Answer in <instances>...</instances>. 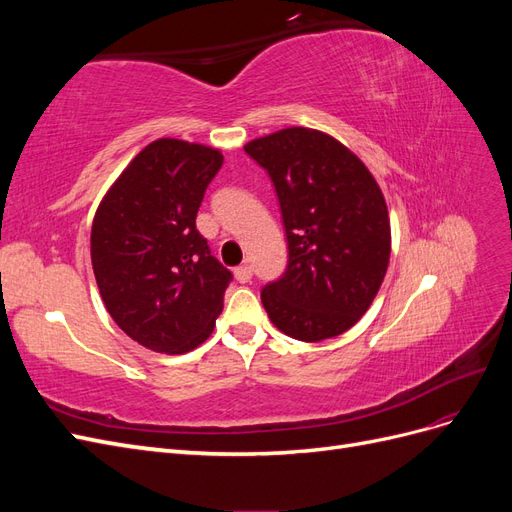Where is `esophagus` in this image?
I'll use <instances>...</instances> for the list:
<instances>
[{"instance_id": "34e87169", "label": "esophagus", "mask_w": 512, "mask_h": 512, "mask_svg": "<svg viewBox=\"0 0 512 512\" xmlns=\"http://www.w3.org/2000/svg\"><path fill=\"white\" fill-rule=\"evenodd\" d=\"M252 267L250 265H243V267H237L235 269V280L239 282V284H247L252 280Z\"/></svg>"}]
</instances>
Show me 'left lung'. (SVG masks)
Instances as JSON below:
<instances>
[{"instance_id":"8db88e82","label":"left lung","mask_w":512,"mask_h":512,"mask_svg":"<svg viewBox=\"0 0 512 512\" xmlns=\"http://www.w3.org/2000/svg\"><path fill=\"white\" fill-rule=\"evenodd\" d=\"M267 170L288 239V267L260 292L271 322L299 342L354 327L391 258V222L367 166L337 138L286 128L245 145Z\"/></svg>"}]
</instances>
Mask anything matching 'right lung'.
<instances>
[{"label": "right lung", "instance_id": "obj_1", "mask_svg": "<svg viewBox=\"0 0 512 512\" xmlns=\"http://www.w3.org/2000/svg\"><path fill=\"white\" fill-rule=\"evenodd\" d=\"M224 156L158 138L106 192L91 226V265L117 327L134 342L183 354L211 335L232 273L211 256L196 213Z\"/></svg>", "mask_w": 512, "mask_h": 512}]
</instances>
